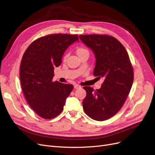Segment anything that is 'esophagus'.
<instances>
[{
    "mask_svg": "<svg viewBox=\"0 0 155 155\" xmlns=\"http://www.w3.org/2000/svg\"><path fill=\"white\" fill-rule=\"evenodd\" d=\"M74 89H80V88H81V86H80V85H78V84H75L74 86Z\"/></svg>",
    "mask_w": 155,
    "mask_h": 155,
    "instance_id": "1",
    "label": "esophagus"
}]
</instances>
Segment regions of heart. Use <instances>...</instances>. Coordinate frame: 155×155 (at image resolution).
I'll return each instance as SVG.
<instances>
[{
	"mask_svg": "<svg viewBox=\"0 0 155 155\" xmlns=\"http://www.w3.org/2000/svg\"><path fill=\"white\" fill-rule=\"evenodd\" d=\"M76 52H77V54L80 57L81 55H82V54H84V53L88 52V51L86 49H85V48H78L77 49ZM68 54H66V55H65V57H64V60H66V59L68 58Z\"/></svg>",
	"mask_w": 155,
	"mask_h": 155,
	"instance_id": "obj_1",
	"label": "heart"
}]
</instances>
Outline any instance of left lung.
Returning a JSON list of instances; mask_svg holds the SVG:
<instances>
[{"label": "left lung", "mask_w": 155, "mask_h": 155, "mask_svg": "<svg viewBox=\"0 0 155 155\" xmlns=\"http://www.w3.org/2000/svg\"><path fill=\"white\" fill-rule=\"evenodd\" d=\"M79 38L95 54L93 75L105 78L99 89L84 87V110L94 120H106L121 109L130 92L134 79L132 64L123 45L112 36L81 35Z\"/></svg>", "instance_id": "obj_1"}]
</instances>
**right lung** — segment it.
I'll return each mask as SVG.
<instances>
[{"label": "right lung", "instance_id": "1", "mask_svg": "<svg viewBox=\"0 0 155 155\" xmlns=\"http://www.w3.org/2000/svg\"><path fill=\"white\" fill-rule=\"evenodd\" d=\"M77 35L51 34L33 41L24 52L20 68L24 95L33 110L45 119L61 113L72 91L71 84L53 82L54 68L62 62L64 53Z\"/></svg>", "mask_w": 155, "mask_h": 155}]
</instances>
